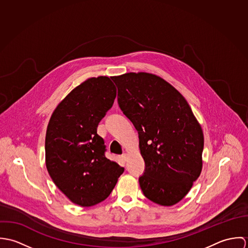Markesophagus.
<instances>
[{
	"label": "esophagus",
	"mask_w": 248,
	"mask_h": 248,
	"mask_svg": "<svg viewBox=\"0 0 248 248\" xmlns=\"http://www.w3.org/2000/svg\"><path fill=\"white\" fill-rule=\"evenodd\" d=\"M120 159L122 160V161H127V159H128V155H126V154H124V155H120Z\"/></svg>",
	"instance_id": "1"
}]
</instances>
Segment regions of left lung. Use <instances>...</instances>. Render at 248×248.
<instances>
[{
    "mask_svg": "<svg viewBox=\"0 0 248 248\" xmlns=\"http://www.w3.org/2000/svg\"><path fill=\"white\" fill-rule=\"evenodd\" d=\"M123 113L139 132L145 170L139 181L144 196L172 206L200 177L203 133L191 108L162 78L146 72L112 77Z\"/></svg>",
    "mask_w": 248,
    "mask_h": 248,
    "instance_id": "1",
    "label": "left lung"
}]
</instances>
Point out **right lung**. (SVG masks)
Here are the masks:
<instances>
[{
  "label": "right lung",
  "instance_id": "obj_1",
  "mask_svg": "<svg viewBox=\"0 0 248 248\" xmlns=\"http://www.w3.org/2000/svg\"><path fill=\"white\" fill-rule=\"evenodd\" d=\"M116 89L107 76L90 78L53 111L46 135V165L73 203L90 207L109 196L124 168L105 156L97 127L112 107Z\"/></svg>",
  "mask_w": 248,
  "mask_h": 248
}]
</instances>
